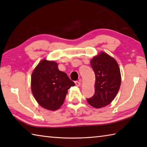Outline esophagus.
Wrapping results in <instances>:
<instances>
[{
  "label": "esophagus",
  "mask_w": 147,
  "mask_h": 147,
  "mask_svg": "<svg viewBox=\"0 0 147 147\" xmlns=\"http://www.w3.org/2000/svg\"><path fill=\"white\" fill-rule=\"evenodd\" d=\"M74 82H75V84H76V86H80V84H81L80 82V81H75Z\"/></svg>",
  "instance_id": "34e87169"
}]
</instances>
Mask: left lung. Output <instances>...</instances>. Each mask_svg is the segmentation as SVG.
I'll return each mask as SVG.
<instances>
[{
	"label": "left lung",
	"instance_id": "8db88e82",
	"mask_svg": "<svg viewBox=\"0 0 147 147\" xmlns=\"http://www.w3.org/2000/svg\"><path fill=\"white\" fill-rule=\"evenodd\" d=\"M95 74L94 94L87 98L91 106L100 108L110 104L117 94L121 86V77L118 63L105 53H100L91 61Z\"/></svg>",
	"mask_w": 147,
	"mask_h": 147
}]
</instances>
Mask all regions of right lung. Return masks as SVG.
Masks as SVG:
<instances>
[{
    "label": "right lung",
    "mask_w": 147,
    "mask_h": 147,
    "mask_svg": "<svg viewBox=\"0 0 147 147\" xmlns=\"http://www.w3.org/2000/svg\"><path fill=\"white\" fill-rule=\"evenodd\" d=\"M75 86L55 61L42 60L33 71L31 88L34 98L43 108L56 110L63 104L67 91Z\"/></svg>",
    "instance_id": "obj_1"
}]
</instances>
